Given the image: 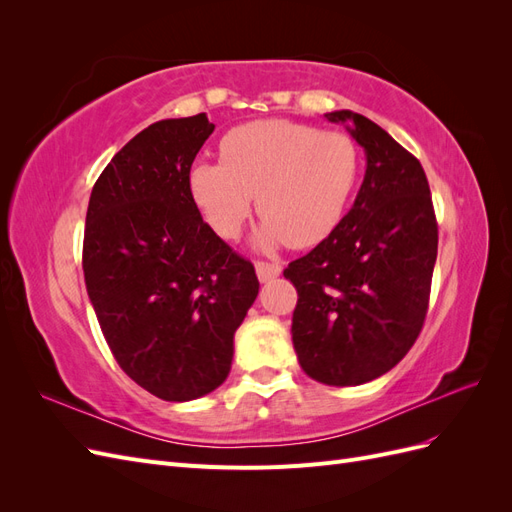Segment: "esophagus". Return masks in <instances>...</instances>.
<instances>
[{
	"instance_id": "34e87169",
	"label": "esophagus",
	"mask_w": 512,
	"mask_h": 512,
	"mask_svg": "<svg viewBox=\"0 0 512 512\" xmlns=\"http://www.w3.org/2000/svg\"><path fill=\"white\" fill-rule=\"evenodd\" d=\"M254 267H256V275H258L260 282H269V280H273V277L282 273V265H277V262L258 260Z\"/></svg>"
}]
</instances>
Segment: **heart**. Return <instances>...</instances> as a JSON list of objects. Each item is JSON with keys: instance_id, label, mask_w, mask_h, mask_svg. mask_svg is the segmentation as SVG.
<instances>
[{"instance_id": "heart-1", "label": "heart", "mask_w": 512, "mask_h": 512, "mask_svg": "<svg viewBox=\"0 0 512 512\" xmlns=\"http://www.w3.org/2000/svg\"><path fill=\"white\" fill-rule=\"evenodd\" d=\"M220 160L190 170V194L207 226L237 239L256 209L260 250L312 247L342 222L361 175V151L348 132H320L288 119H260L224 134Z\"/></svg>"}]
</instances>
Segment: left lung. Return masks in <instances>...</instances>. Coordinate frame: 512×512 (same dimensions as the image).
I'll return each mask as SVG.
<instances>
[{
  "label": "left lung",
  "instance_id": "1",
  "mask_svg": "<svg viewBox=\"0 0 512 512\" xmlns=\"http://www.w3.org/2000/svg\"><path fill=\"white\" fill-rule=\"evenodd\" d=\"M365 149L352 209L284 271L297 288L292 344L309 378L356 386L391 371L423 329L438 224L425 170L371 119L327 113Z\"/></svg>",
  "mask_w": 512,
  "mask_h": 512
}]
</instances>
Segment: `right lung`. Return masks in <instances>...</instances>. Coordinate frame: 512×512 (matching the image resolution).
<instances>
[{"mask_svg":"<svg viewBox=\"0 0 512 512\" xmlns=\"http://www.w3.org/2000/svg\"><path fill=\"white\" fill-rule=\"evenodd\" d=\"M213 128L205 113L151 123L108 162L87 207L83 271L102 335L119 367L164 401L226 380L260 286L190 194Z\"/></svg>","mask_w":512,"mask_h":512,"instance_id":"add662e5","label":"right lung"}]
</instances>
